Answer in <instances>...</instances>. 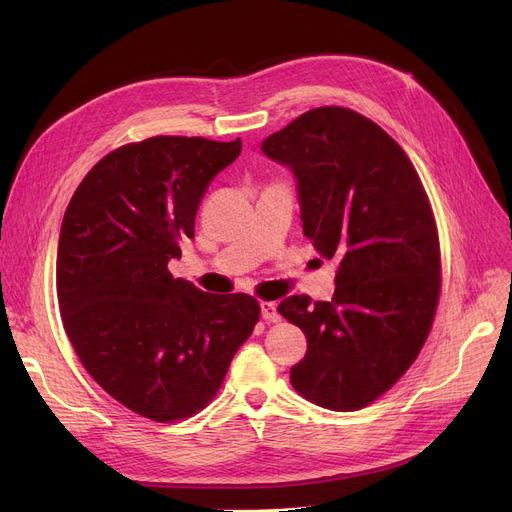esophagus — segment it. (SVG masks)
Instances as JSON below:
<instances>
[{"mask_svg":"<svg viewBox=\"0 0 512 512\" xmlns=\"http://www.w3.org/2000/svg\"><path fill=\"white\" fill-rule=\"evenodd\" d=\"M261 317H263L265 321H278V319H280L278 305L272 303V301H263V303H261Z\"/></svg>","mask_w":512,"mask_h":512,"instance_id":"1","label":"esophagus"}]
</instances>
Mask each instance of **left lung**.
I'll list each match as a JSON object with an SVG mask.
<instances>
[{
	"instance_id": "obj_1",
	"label": "left lung",
	"mask_w": 512,
	"mask_h": 512,
	"mask_svg": "<svg viewBox=\"0 0 512 512\" xmlns=\"http://www.w3.org/2000/svg\"><path fill=\"white\" fill-rule=\"evenodd\" d=\"M261 151L294 174L303 234L340 261L332 301L294 294L278 307L307 338L290 382L324 409L367 407L411 367L434 321L440 245L423 184L390 134L344 107L299 116Z\"/></svg>"
}]
</instances>
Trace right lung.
Wrapping results in <instances>:
<instances>
[{
    "label": "right lung",
    "instance_id": "obj_1",
    "mask_svg": "<svg viewBox=\"0 0 512 512\" xmlns=\"http://www.w3.org/2000/svg\"><path fill=\"white\" fill-rule=\"evenodd\" d=\"M240 139L153 137L124 145L78 184L58 240L64 330L93 380L130 411L170 423L201 411L259 319L249 294L172 278L180 240Z\"/></svg>",
    "mask_w": 512,
    "mask_h": 512
}]
</instances>
